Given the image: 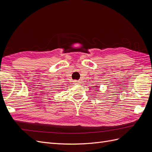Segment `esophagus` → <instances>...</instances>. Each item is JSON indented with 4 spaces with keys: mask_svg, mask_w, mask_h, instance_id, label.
<instances>
[{
    "mask_svg": "<svg viewBox=\"0 0 152 152\" xmlns=\"http://www.w3.org/2000/svg\"><path fill=\"white\" fill-rule=\"evenodd\" d=\"M73 83L75 84H80L81 82H80V80H75L73 81Z\"/></svg>",
    "mask_w": 152,
    "mask_h": 152,
    "instance_id": "obj_1",
    "label": "esophagus"
}]
</instances>
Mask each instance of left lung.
I'll use <instances>...</instances> for the list:
<instances>
[{
  "mask_svg": "<svg viewBox=\"0 0 152 152\" xmlns=\"http://www.w3.org/2000/svg\"><path fill=\"white\" fill-rule=\"evenodd\" d=\"M95 87H98V86H95Z\"/></svg>",
  "mask_w": 152,
  "mask_h": 152,
  "instance_id": "8db88e82",
  "label": "left lung"
}]
</instances>
